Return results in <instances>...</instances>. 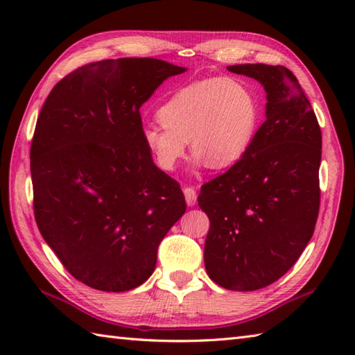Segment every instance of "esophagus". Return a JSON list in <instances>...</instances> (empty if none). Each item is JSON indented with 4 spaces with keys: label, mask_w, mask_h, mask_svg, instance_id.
Wrapping results in <instances>:
<instances>
[{
    "label": "esophagus",
    "mask_w": 355,
    "mask_h": 355,
    "mask_svg": "<svg viewBox=\"0 0 355 355\" xmlns=\"http://www.w3.org/2000/svg\"><path fill=\"white\" fill-rule=\"evenodd\" d=\"M184 197H186V202L187 206H193L195 201H197V192H195L193 187H184Z\"/></svg>",
    "instance_id": "34e87169"
}]
</instances>
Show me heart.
<instances>
[{"instance_id": "heart-1", "label": "heart", "mask_w": 355, "mask_h": 355, "mask_svg": "<svg viewBox=\"0 0 355 355\" xmlns=\"http://www.w3.org/2000/svg\"><path fill=\"white\" fill-rule=\"evenodd\" d=\"M259 96L235 78L197 80L169 96L157 111L162 125L143 130V143L162 171L171 172L186 157L215 171L239 163L250 150L261 123Z\"/></svg>"}]
</instances>
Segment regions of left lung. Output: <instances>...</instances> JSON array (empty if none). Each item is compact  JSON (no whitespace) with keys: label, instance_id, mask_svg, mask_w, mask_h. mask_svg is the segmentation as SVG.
<instances>
[{"label":"left lung","instance_id":"1","mask_svg":"<svg viewBox=\"0 0 355 355\" xmlns=\"http://www.w3.org/2000/svg\"><path fill=\"white\" fill-rule=\"evenodd\" d=\"M227 70L263 87L267 119L243 160L201 187L198 206L210 221L205 266L224 288L253 291L282 277L313 236L322 132L288 69L241 64Z\"/></svg>","mask_w":355,"mask_h":355}]
</instances>
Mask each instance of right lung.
<instances>
[{
  "instance_id": "obj_1",
  "label": "right lung",
  "mask_w": 355,
  "mask_h": 355,
  "mask_svg": "<svg viewBox=\"0 0 355 355\" xmlns=\"http://www.w3.org/2000/svg\"><path fill=\"white\" fill-rule=\"evenodd\" d=\"M183 67L154 58L80 67L45 99L30 148L35 220L78 281L122 293L153 275L186 212L180 184L143 143L140 107Z\"/></svg>"
}]
</instances>
